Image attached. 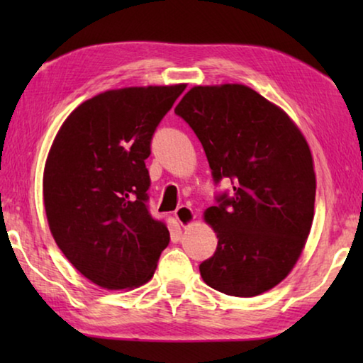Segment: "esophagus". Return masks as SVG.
Segmentation results:
<instances>
[{
    "label": "esophagus",
    "mask_w": 363,
    "mask_h": 363,
    "mask_svg": "<svg viewBox=\"0 0 363 363\" xmlns=\"http://www.w3.org/2000/svg\"><path fill=\"white\" fill-rule=\"evenodd\" d=\"M174 216H176L177 220H179V224L184 225V227L189 225V224H192L194 220H195V213H194L192 208L184 206V205H181L179 208H177V210L174 211Z\"/></svg>",
    "instance_id": "obj_1"
}]
</instances>
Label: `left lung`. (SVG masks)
Masks as SVG:
<instances>
[{"mask_svg": "<svg viewBox=\"0 0 363 363\" xmlns=\"http://www.w3.org/2000/svg\"><path fill=\"white\" fill-rule=\"evenodd\" d=\"M174 113L203 145L214 184L232 182L205 211L218 247L201 279L229 296H257L290 274L309 235V145L284 110L243 84L195 86Z\"/></svg>", "mask_w": 363, "mask_h": 363, "instance_id": "left-lung-1", "label": "left lung"}]
</instances>
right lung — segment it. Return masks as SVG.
Listing matches in <instances>:
<instances>
[{"instance_id": "right-lung-1", "label": "right lung", "mask_w": 363, "mask_h": 363, "mask_svg": "<svg viewBox=\"0 0 363 363\" xmlns=\"http://www.w3.org/2000/svg\"><path fill=\"white\" fill-rule=\"evenodd\" d=\"M186 86L107 91L64 121L46 160L43 195L57 247L107 290L145 284L169 243L149 211L145 160L160 121Z\"/></svg>"}]
</instances>
